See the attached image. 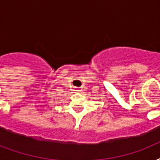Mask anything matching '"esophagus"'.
I'll return each instance as SVG.
<instances>
[{
    "mask_svg": "<svg viewBox=\"0 0 160 160\" xmlns=\"http://www.w3.org/2000/svg\"><path fill=\"white\" fill-rule=\"evenodd\" d=\"M77 90V91H78V90Z\"/></svg>",
    "mask_w": 160,
    "mask_h": 160,
    "instance_id": "esophagus-1",
    "label": "esophagus"
}]
</instances>
